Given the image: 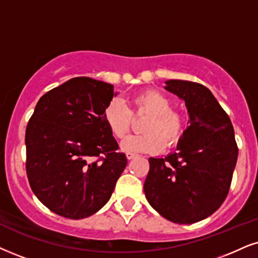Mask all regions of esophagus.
Here are the masks:
<instances>
[{"mask_svg":"<svg viewBox=\"0 0 258 258\" xmlns=\"http://www.w3.org/2000/svg\"><path fill=\"white\" fill-rule=\"evenodd\" d=\"M136 157V155L134 153H126V159L128 160H132V159H134Z\"/></svg>","mask_w":258,"mask_h":258,"instance_id":"1","label":"esophagus"}]
</instances>
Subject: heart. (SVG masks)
<instances>
[{
    "label": "heart",
    "mask_w": 258,
    "mask_h": 258,
    "mask_svg": "<svg viewBox=\"0 0 258 258\" xmlns=\"http://www.w3.org/2000/svg\"><path fill=\"white\" fill-rule=\"evenodd\" d=\"M135 112L151 114L145 124L147 134L132 135L120 144L126 153H159L165 144L174 146L184 134L186 116L182 111L172 109V101L160 91L147 90L133 98ZM104 119L114 138L122 139L129 133L133 112L120 98H113L104 110Z\"/></svg>",
    "instance_id": "b5f03b06"
}]
</instances>
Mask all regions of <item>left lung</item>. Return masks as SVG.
Here are the masks:
<instances>
[{
	"instance_id": "8db88e82",
	"label": "left lung",
	"mask_w": 258,
	"mask_h": 258,
	"mask_svg": "<svg viewBox=\"0 0 258 258\" xmlns=\"http://www.w3.org/2000/svg\"><path fill=\"white\" fill-rule=\"evenodd\" d=\"M165 84V90L185 101L189 126L176 152L149 158L145 195L161 217L194 224L212 215L226 199L238 147L230 117L206 86L184 80Z\"/></svg>"
}]
</instances>
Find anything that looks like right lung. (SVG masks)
<instances>
[{"label":"right lung","mask_w":258,"mask_h":258,"mask_svg":"<svg viewBox=\"0 0 258 258\" xmlns=\"http://www.w3.org/2000/svg\"><path fill=\"white\" fill-rule=\"evenodd\" d=\"M116 92L91 78H73L40 98L27 124L26 172L50 211L84 219L103 208L126 166L104 119Z\"/></svg>","instance_id":"obj_1"}]
</instances>
